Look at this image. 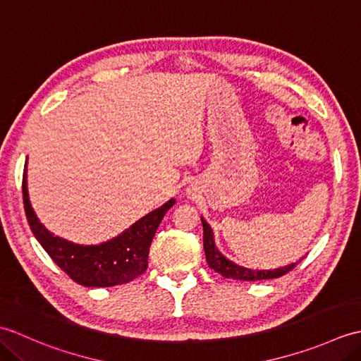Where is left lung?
<instances>
[{"instance_id":"1","label":"left lung","mask_w":361,"mask_h":361,"mask_svg":"<svg viewBox=\"0 0 361 361\" xmlns=\"http://www.w3.org/2000/svg\"><path fill=\"white\" fill-rule=\"evenodd\" d=\"M203 225V248L206 255V262L212 268L214 271L224 276V278L229 279H239V281H264V279H274L281 278V276L287 274L288 271L293 270V268L301 262V259L296 264H291L282 268H276V270H248V268H243L233 264L231 260H228L224 255H220V251L214 245V235L212 229L209 225L202 219Z\"/></svg>"}]
</instances>
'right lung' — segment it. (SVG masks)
Returning <instances> with one entry per match:
<instances>
[{"label": "right lung", "mask_w": 361, "mask_h": 361, "mask_svg": "<svg viewBox=\"0 0 361 361\" xmlns=\"http://www.w3.org/2000/svg\"><path fill=\"white\" fill-rule=\"evenodd\" d=\"M23 203L35 239L74 282L83 287H113L133 281L147 270L152 239L175 200L172 198L144 216L114 239L87 247L52 235L38 221L27 197L26 166L23 173Z\"/></svg>", "instance_id": "add662e5"}]
</instances>
